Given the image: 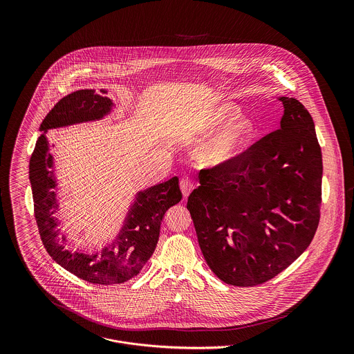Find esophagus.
<instances>
[{
	"mask_svg": "<svg viewBox=\"0 0 354 354\" xmlns=\"http://www.w3.org/2000/svg\"><path fill=\"white\" fill-rule=\"evenodd\" d=\"M180 188H181V192H183L184 198L187 199V198L189 196V194L194 191L195 185H194V183H192L191 180L184 178V180H181V181H180Z\"/></svg>",
	"mask_w": 354,
	"mask_h": 354,
	"instance_id": "obj_1",
	"label": "esophagus"
}]
</instances>
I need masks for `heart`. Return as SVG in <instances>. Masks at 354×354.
Masks as SVG:
<instances>
[{"mask_svg":"<svg viewBox=\"0 0 354 354\" xmlns=\"http://www.w3.org/2000/svg\"><path fill=\"white\" fill-rule=\"evenodd\" d=\"M240 113V106L233 102H223L215 106L208 114L204 125V132L211 133L221 128L230 119L229 124L203 142L198 149V159L207 169H221L234 162L256 135V124L252 117Z\"/></svg>","mask_w":354,"mask_h":354,"instance_id":"obj_1","label":"heart"}]
</instances>
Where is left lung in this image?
Returning <instances> with one entry per match:
<instances>
[{"instance_id":"obj_1","label":"left lung","mask_w":354,"mask_h":354,"mask_svg":"<svg viewBox=\"0 0 354 354\" xmlns=\"http://www.w3.org/2000/svg\"><path fill=\"white\" fill-rule=\"evenodd\" d=\"M281 129L234 162L199 173L188 198L203 256L233 286L260 285L309 247L320 218L323 162L303 103L279 97Z\"/></svg>"}]
</instances>
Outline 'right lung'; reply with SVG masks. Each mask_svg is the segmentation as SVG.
<instances>
[{"mask_svg":"<svg viewBox=\"0 0 354 354\" xmlns=\"http://www.w3.org/2000/svg\"><path fill=\"white\" fill-rule=\"evenodd\" d=\"M106 94L103 88L100 93L87 88L57 102L39 127L42 133L30 159V183L39 234L53 260L90 283L115 285L129 281L145 267L158 244L166 211L183 199V194L178 177L138 191L111 243L90 252L68 245L66 234L58 227L59 221L55 216L59 203L54 160L46 135L50 129L101 121L111 114L115 104Z\"/></svg>","mask_w":354,"mask_h":354,"instance_id":"add662e5","label":"right lung"}]
</instances>
